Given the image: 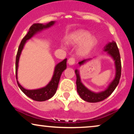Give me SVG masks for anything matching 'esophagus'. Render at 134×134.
<instances>
[{"instance_id":"34e87169","label":"esophagus","mask_w":134,"mask_h":134,"mask_svg":"<svg viewBox=\"0 0 134 134\" xmlns=\"http://www.w3.org/2000/svg\"><path fill=\"white\" fill-rule=\"evenodd\" d=\"M75 62H76V60H75V58H73V57H70V58H69L68 60V64L69 65H74V64H75Z\"/></svg>"}]
</instances>
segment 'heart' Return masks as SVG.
Here are the masks:
<instances>
[{"label":"heart","instance_id":"b5f03b06","mask_svg":"<svg viewBox=\"0 0 134 134\" xmlns=\"http://www.w3.org/2000/svg\"><path fill=\"white\" fill-rule=\"evenodd\" d=\"M69 41L73 44H81L83 43L80 47L79 52L80 54H86L96 44V39L88 31L80 30L73 32L69 37Z\"/></svg>","mask_w":134,"mask_h":134}]
</instances>
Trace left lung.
I'll list each match as a JSON object with an SVG mask.
<instances>
[{
  "label": "left lung",
  "instance_id": "1",
  "mask_svg": "<svg viewBox=\"0 0 134 134\" xmlns=\"http://www.w3.org/2000/svg\"><path fill=\"white\" fill-rule=\"evenodd\" d=\"M104 51L107 52L110 56L113 57V60H115V67H116V76L114 80L111 82V84L109 85L108 88L104 91L101 92V93H95L91 91L88 89L84 86L81 82V79H80L79 73L77 70H75L76 74V85H77V93H79L80 97L83 99V100L87 101L90 103H96L99 102L104 100V99L107 98L114 91L117 85L119 83L120 79L121 76V60H120V52L118 50V47L116 45V43L114 41L111 43H109L108 44L106 45L104 47ZM87 60H83L79 62V64L81 65L84 64L86 61Z\"/></svg>",
  "mask_w": 134,
  "mask_h": 134
}]
</instances>
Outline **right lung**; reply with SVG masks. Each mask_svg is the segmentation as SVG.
I'll return each instance as SVG.
<instances>
[{
    "mask_svg": "<svg viewBox=\"0 0 134 134\" xmlns=\"http://www.w3.org/2000/svg\"><path fill=\"white\" fill-rule=\"evenodd\" d=\"M55 21H50L47 24H43L40 23H35L30 27V30L27 32V35L23 38L21 43H20L19 48H18V53L16 55V80L18 79V62H19V59L20 55H21V52H22L23 47H24V44L26 42L27 40L30 39L35 34L37 33L38 32L44 30V29L48 28V27L52 26L54 24ZM67 67V58L64 59V60L55 66L54 74H53V77L50 82L48 83L47 86L43 88L38 89V90H27L24 89V87L21 86L20 84L17 80V83H18V86L21 89V90L30 98L31 99H33L35 101H44L48 100L50 98H51L55 93H56L57 90L58 82H59L60 78L62 73Z\"/></svg>",
    "mask_w": 134,
    "mask_h": 134,
    "instance_id": "1",
    "label": "right lung"
}]
</instances>
